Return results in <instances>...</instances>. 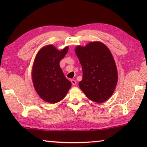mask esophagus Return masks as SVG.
<instances>
[{
    "label": "esophagus",
    "mask_w": 147,
    "mask_h": 147,
    "mask_svg": "<svg viewBox=\"0 0 147 147\" xmlns=\"http://www.w3.org/2000/svg\"><path fill=\"white\" fill-rule=\"evenodd\" d=\"M71 83H72V84H73V86H75L76 84V81L75 80H71Z\"/></svg>",
    "instance_id": "34e87169"
}]
</instances>
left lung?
I'll return each mask as SVG.
<instances>
[{
    "instance_id": "obj_1",
    "label": "left lung",
    "mask_w": 147,
    "mask_h": 147,
    "mask_svg": "<svg viewBox=\"0 0 147 147\" xmlns=\"http://www.w3.org/2000/svg\"><path fill=\"white\" fill-rule=\"evenodd\" d=\"M75 53L82 67L80 88L92 101L102 103L108 100L118 80L116 65L109 49L101 42H91L85 47H76Z\"/></svg>"
}]
</instances>
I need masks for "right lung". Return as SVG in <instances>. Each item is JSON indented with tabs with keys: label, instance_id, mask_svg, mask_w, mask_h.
Masks as SVG:
<instances>
[{
	"label": "right lung",
	"instance_id": "obj_1",
	"mask_svg": "<svg viewBox=\"0 0 147 147\" xmlns=\"http://www.w3.org/2000/svg\"><path fill=\"white\" fill-rule=\"evenodd\" d=\"M69 47L58 51L52 45L40 49L32 68V81L39 96L47 102L61 101L71 88V83L65 77L59 62L67 53Z\"/></svg>",
	"mask_w": 147,
	"mask_h": 147
}]
</instances>
